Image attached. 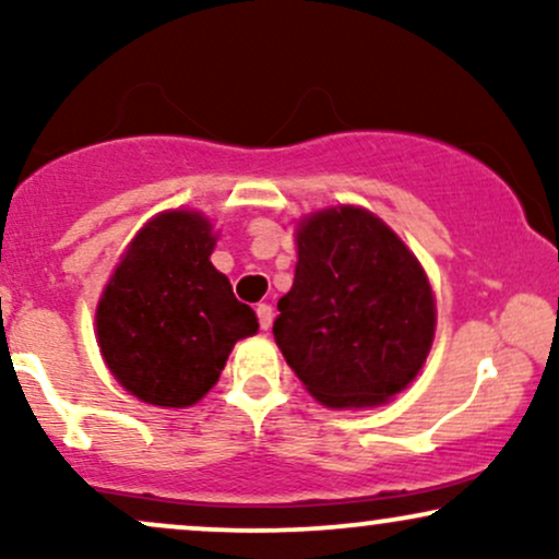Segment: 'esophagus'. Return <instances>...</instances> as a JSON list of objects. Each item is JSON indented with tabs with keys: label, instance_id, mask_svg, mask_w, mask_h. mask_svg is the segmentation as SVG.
<instances>
[{
	"label": "esophagus",
	"instance_id": "obj_1",
	"mask_svg": "<svg viewBox=\"0 0 559 559\" xmlns=\"http://www.w3.org/2000/svg\"><path fill=\"white\" fill-rule=\"evenodd\" d=\"M258 318H260V329H271L273 323V307L271 305H258Z\"/></svg>",
	"mask_w": 559,
	"mask_h": 559
}]
</instances>
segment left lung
Returning a JSON list of instances; mask_svg holds the SVG:
<instances>
[{
    "label": "left lung",
    "instance_id": "1",
    "mask_svg": "<svg viewBox=\"0 0 559 559\" xmlns=\"http://www.w3.org/2000/svg\"><path fill=\"white\" fill-rule=\"evenodd\" d=\"M297 247L275 344L318 402H386L418 376L433 342V294L420 262L360 207L310 215Z\"/></svg>",
    "mask_w": 559,
    "mask_h": 559
}]
</instances>
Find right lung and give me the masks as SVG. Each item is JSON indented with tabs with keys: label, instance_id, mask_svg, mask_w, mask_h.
<instances>
[{
	"label": "right lung",
	"instance_id": "right-lung-1",
	"mask_svg": "<svg viewBox=\"0 0 559 559\" xmlns=\"http://www.w3.org/2000/svg\"><path fill=\"white\" fill-rule=\"evenodd\" d=\"M210 230L202 215L183 210L146 223L96 307L105 362L146 404L199 402L234 344L258 331L252 307L210 262Z\"/></svg>",
	"mask_w": 559,
	"mask_h": 559
}]
</instances>
